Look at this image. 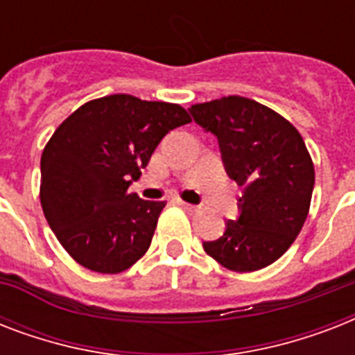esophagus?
Listing matches in <instances>:
<instances>
[{
	"mask_svg": "<svg viewBox=\"0 0 355 355\" xmlns=\"http://www.w3.org/2000/svg\"><path fill=\"white\" fill-rule=\"evenodd\" d=\"M180 206H182L184 210L191 211V214H195V211H199V210H200L199 206H195V205H189V202H184V200H180Z\"/></svg>",
	"mask_w": 355,
	"mask_h": 355,
	"instance_id": "34e87169",
	"label": "esophagus"
}]
</instances>
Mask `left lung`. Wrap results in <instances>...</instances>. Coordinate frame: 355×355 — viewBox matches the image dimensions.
Wrapping results in <instances>:
<instances>
[{"instance_id": "obj_1", "label": "left lung", "mask_w": 355, "mask_h": 355, "mask_svg": "<svg viewBox=\"0 0 355 355\" xmlns=\"http://www.w3.org/2000/svg\"><path fill=\"white\" fill-rule=\"evenodd\" d=\"M189 112L216 134L228 177L243 186L239 219L227 221L206 254L236 272L275 263L291 247L308 217L313 160L297 128L272 108L228 96L191 105Z\"/></svg>"}]
</instances>
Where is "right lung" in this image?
Wrapping results in <instances>:
<instances>
[{
  "mask_svg": "<svg viewBox=\"0 0 355 355\" xmlns=\"http://www.w3.org/2000/svg\"><path fill=\"white\" fill-rule=\"evenodd\" d=\"M189 121L175 103L114 94L85 103L58 125L42 153L40 202L77 263L118 275L147 252L166 200L139 199L128 186L162 138Z\"/></svg>",
  "mask_w": 355,
  "mask_h": 355,
  "instance_id": "right-lung-1",
  "label": "right lung"
}]
</instances>
